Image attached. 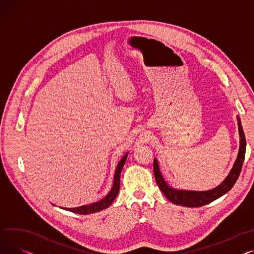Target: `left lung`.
<instances>
[{
  "label": "left lung",
  "mask_w": 254,
  "mask_h": 254,
  "mask_svg": "<svg viewBox=\"0 0 254 254\" xmlns=\"http://www.w3.org/2000/svg\"><path fill=\"white\" fill-rule=\"evenodd\" d=\"M238 121V129H239V136H240V147L237 159H236L233 168L231 170L228 177L224 180L222 184H219L217 187L214 189L208 190V191H187V190H177L172 187H170L164 181L157 160L154 158V176L156 183L160 191L163 193V195L170 200L172 203L178 204L185 207H200L204 206L206 204L211 203L214 200L222 197L223 195L227 194L234 186V184L237 181L241 168L244 161L245 156V150H246V140L244 136V131L241 126L240 118L237 116Z\"/></svg>",
  "instance_id": "1"
}]
</instances>
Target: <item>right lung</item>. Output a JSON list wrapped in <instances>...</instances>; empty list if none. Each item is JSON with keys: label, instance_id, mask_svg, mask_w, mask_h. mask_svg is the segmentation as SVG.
<instances>
[{"label": "right lung", "instance_id": "1", "mask_svg": "<svg viewBox=\"0 0 254 254\" xmlns=\"http://www.w3.org/2000/svg\"><path fill=\"white\" fill-rule=\"evenodd\" d=\"M128 153H126L123 158L121 159V161L118 162L116 170H115V174H114V179H113V185L112 188L110 190V192L102 199L96 203H92L90 205H83V206H79V207H74V208H63L65 210H68L74 213H78V214H90V213H95L98 211L103 210L107 207H109L111 205L112 202L114 201L115 197L118 194V190H120V181H121V172L124 167V164L127 158Z\"/></svg>", "mask_w": 254, "mask_h": 254}]
</instances>
